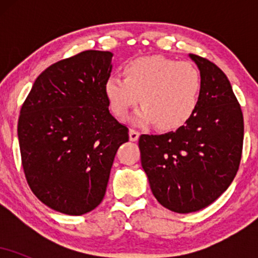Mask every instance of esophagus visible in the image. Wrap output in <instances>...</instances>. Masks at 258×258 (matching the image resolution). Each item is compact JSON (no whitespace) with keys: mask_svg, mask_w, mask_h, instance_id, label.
Returning a JSON list of instances; mask_svg holds the SVG:
<instances>
[{"mask_svg":"<svg viewBox=\"0 0 258 258\" xmlns=\"http://www.w3.org/2000/svg\"><path fill=\"white\" fill-rule=\"evenodd\" d=\"M138 138H139V132L136 131V130H131V131H130V139H131L132 142H136L138 141Z\"/></svg>","mask_w":258,"mask_h":258,"instance_id":"1","label":"esophagus"}]
</instances>
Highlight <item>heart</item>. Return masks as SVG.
Wrapping results in <instances>:
<instances>
[{
  "mask_svg": "<svg viewBox=\"0 0 258 258\" xmlns=\"http://www.w3.org/2000/svg\"><path fill=\"white\" fill-rule=\"evenodd\" d=\"M123 79L109 76L104 93L112 112L125 120L141 102L136 122H155L164 131L177 130L188 122L200 103L203 80L189 61L153 55L138 58L122 69Z\"/></svg>",
  "mask_w": 258,
  "mask_h": 258,
  "instance_id": "heart-1",
  "label": "heart"
}]
</instances>
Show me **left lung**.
<instances>
[{
	"label": "left lung",
	"mask_w": 258,
	"mask_h": 258,
	"mask_svg": "<svg viewBox=\"0 0 258 258\" xmlns=\"http://www.w3.org/2000/svg\"><path fill=\"white\" fill-rule=\"evenodd\" d=\"M203 80L200 103L176 132L142 135L138 146L154 197L177 214L217 200L239 170L244 117L229 80L209 59L190 54Z\"/></svg>",
	"instance_id": "obj_1"
}]
</instances>
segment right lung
Returning a JSON list of instances; mask_svg holds the SVG:
<instances>
[{
	"mask_svg": "<svg viewBox=\"0 0 258 258\" xmlns=\"http://www.w3.org/2000/svg\"><path fill=\"white\" fill-rule=\"evenodd\" d=\"M111 52L85 51L36 79L18 120L22 165L44 205L81 216L102 203L115 154L128 128L109 112L104 82Z\"/></svg>",
	"mask_w": 258,
	"mask_h": 258,
	"instance_id": "1",
	"label": "right lung"
}]
</instances>
